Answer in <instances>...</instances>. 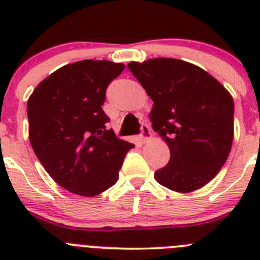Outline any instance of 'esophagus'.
<instances>
[{
	"mask_svg": "<svg viewBox=\"0 0 260 260\" xmlns=\"http://www.w3.org/2000/svg\"><path fill=\"white\" fill-rule=\"evenodd\" d=\"M151 138V128L148 125H142V133H141V139L142 142L150 141Z\"/></svg>",
	"mask_w": 260,
	"mask_h": 260,
	"instance_id": "esophagus-1",
	"label": "esophagus"
}]
</instances>
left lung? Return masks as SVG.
I'll use <instances>...</instances> for the list:
<instances>
[{
  "instance_id": "obj_1",
  "label": "left lung",
  "mask_w": 260,
  "mask_h": 260,
  "mask_svg": "<svg viewBox=\"0 0 260 260\" xmlns=\"http://www.w3.org/2000/svg\"><path fill=\"white\" fill-rule=\"evenodd\" d=\"M127 68L152 99V127L171 151L155 180L178 192L207 185L233 143L231 93L207 71L181 59L152 58L130 62Z\"/></svg>"
}]
</instances>
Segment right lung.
Returning <instances> with one entry per match:
<instances>
[{
  "mask_svg": "<svg viewBox=\"0 0 260 260\" xmlns=\"http://www.w3.org/2000/svg\"><path fill=\"white\" fill-rule=\"evenodd\" d=\"M122 63L84 59L45 78L27 103L29 142L45 171L63 189L95 197L118 180L134 144L107 127L102 105Z\"/></svg>",
  "mask_w": 260,
  "mask_h": 260,
  "instance_id": "right-lung-1",
  "label": "right lung"
}]
</instances>
